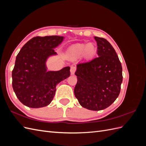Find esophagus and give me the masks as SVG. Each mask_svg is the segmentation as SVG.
I'll use <instances>...</instances> for the list:
<instances>
[{
	"label": "esophagus",
	"instance_id": "34e87169",
	"mask_svg": "<svg viewBox=\"0 0 146 146\" xmlns=\"http://www.w3.org/2000/svg\"><path fill=\"white\" fill-rule=\"evenodd\" d=\"M70 74H71V75H74L76 70V68L74 67V66H71V67H70Z\"/></svg>",
	"mask_w": 146,
	"mask_h": 146
}]
</instances>
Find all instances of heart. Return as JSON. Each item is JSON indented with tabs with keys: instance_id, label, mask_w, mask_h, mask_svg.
Returning a JSON list of instances; mask_svg holds the SVG:
<instances>
[{
	"instance_id": "1",
	"label": "heart",
	"mask_w": 146,
	"mask_h": 146,
	"mask_svg": "<svg viewBox=\"0 0 146 146\" xmlns=\"http://www.w3.org/2000/svg\"><path fill=\"white\" fill-rule=\"evenodd\" d=\"M96 52V47L93 43L86 44H77L73 46L70 49L71 55L75 57H78L82 55L86 58H90L93 56Z\"/></svg>"
}]
</instances>
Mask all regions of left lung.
I'll use <instances>...</instances> for the list:
<instances>
[{"instance_id": "obj_1", "label": "left lung", "mask_w": 146, "mask_h": 146, "mask_svg": "<svg viewBox=\"0 0 146 146\" xmlns=\"http://www.w3.org/2000/svg\"><path fill=\"white\" fill-rule=\"evenodd\" d=\"M98 56L77 65L74 94L86 109L99 111L111 105L119 96L122 68L115 50L107 39L94 37Z\"/></svg>"}]
</instances>
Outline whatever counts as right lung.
<instances>
[{"label":"right lung","mask_w":146,"mask_h":146,"mask_svg":"<svg viewBox=\"0 0 146 146\" xmlns=\"http://www.w3.org/2000/svg\"><path fill=\"white\" fill-rule=\"evenodd\" d=\"M63 36H36L29 40L17 54L12 71V86L21 102L30 108L46 107L54 99L56 86L70 76V68L47 71L46 61L56 55L54 48Z\"/></svg>","instance_id":"right-lung-1"}]
</instances>
